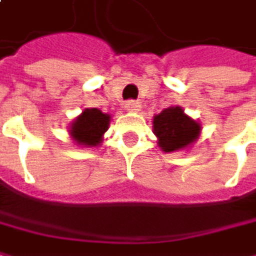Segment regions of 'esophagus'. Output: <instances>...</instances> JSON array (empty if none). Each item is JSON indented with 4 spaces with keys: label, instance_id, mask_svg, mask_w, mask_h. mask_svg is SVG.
Listing matches in <instances>:
<instances>
[{
    "label": "esophagus",
    "instance_id": "34e87169",
    "mask_svg": "<svg viewBox=\"0 0 256 256\" xmlns=\"http://www.w3.org/2000/svg\"><path fill=\"white\" fill-rule=\"evenodd\" d=\"M124 106H126V109L130 110V112H137V110H140V108H142L140 102H137V100H128Z\"/></svg>",
    "mask_w": 256,
    "mask_h": 256
}]
</instances>
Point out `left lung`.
<instances>
[{"instance_id": "obj_1", "label": "left lung", "mask_w": 256, "mask_h": 256, "mask_svg": "<svg viewBox=\"0 0 256 256\" xmlns=\"http://www.w3.org/2000/svg\"><path fill=\"white\" fill-rule=\"evenodd\" d=\"M158 144L165 152L185 148L199 137L200 124L184 114L179 106L166 108L152 122Z\"/></svg>"}]
</instances>
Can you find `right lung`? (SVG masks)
<instances>
[{
	"instance_id": "obj_1",
	"label": "right lung",
	"mask_w": 256,
	"mask_h": 256,
	"mask_svg": "<svg viewBox=\"0 0 256 256\" xmlns=\"http://www.w3.org/2000/svg\"><path fill=\"white\" fill-rule=\"evenodd\" d=\"M110 116L102 114L99 109H85L71 126L72 138L82 146H96L102 140V136L108 130Z\"/></svg>"
}]
</instances>
